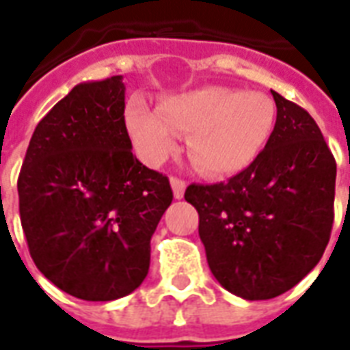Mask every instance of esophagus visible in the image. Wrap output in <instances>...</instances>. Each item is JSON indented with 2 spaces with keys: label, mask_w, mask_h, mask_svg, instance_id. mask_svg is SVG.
I'll return each instance as SVG.
<instances>
[{
  "label": "esophagus",
  "mask_w": 350,
  "mask_h": 350,
  "mask_svg": "<svg viewBox=\"0 0 350 350\" xmlns=\"http://www.w3.org/2000/svg\"><path fill=\"white\" fill-rule=\"evenodd\" d=\"M170 187H172V193H174V198L180 200L183 198V194H185V187L187 183L180 178H170Z\"/></svg>",
  "instance_id": "1"
}]
</instances>
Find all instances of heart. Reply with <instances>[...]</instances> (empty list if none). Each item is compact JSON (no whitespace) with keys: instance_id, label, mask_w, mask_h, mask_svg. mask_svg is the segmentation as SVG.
<instances>
[{"instance_id":"1","label":"heart","mask_w":350,"mask_h":350,"mask_svg":"<svg viewBox=\"0 0 350 350\" xmlns=\"http://www.w3.org/2000/svg\"><path fill=\"white\" fill-rule=\"evenodd\" d=\"M277 108L268 95L209 86L167 98L159 108L132 103L126 130L137 156L157 167L176 150L178 132H189V156L202 172L229 176L246 170L275 130Z\"/></svg>"}]
</instances>
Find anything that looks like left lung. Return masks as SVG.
<instances>
[{"label":"left lung","mask_w":350,"mask_h":350,"mask_svg":"<svg viewBox=\"0 0 350 350\" xmlns=\"http://www.w3.org/2000/svg\"><path fill=\"white\" fill-rule=\"evenodd\" d=\"M271 95L275 130L257 161L185 191L213 275L247 301L277 297L310 273L334 222L336 161L323 133L308 111Z\"/></svg>","instance_id":"left-lung-1"}]
</instances>
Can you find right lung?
<instances>
[{
  "mask_svg": "<svg viewBox=\"0 0 350 350\" xmlns=\"http://www.w3.org/2000/svg\"><path fill=\"white\" fill-rule=\"evenodd\" d=\"M121 75L82 82L38 122L18 178L21 228L36 268L84 301L132 293L172 202L169 178L132 154Z\"/></svg>",
  "mask_w": 350,
  "mask_h": 350,
  "instance_id": "add662e5",
  "label": "right lung"
}]
</instances>
